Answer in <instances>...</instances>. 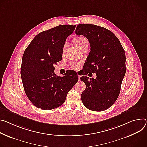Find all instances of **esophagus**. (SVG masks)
Masks as SVG:
<instances>
[{
	"mask_svg": "<svg viewBox=\"0 0 147 147\" xmlns=\"http://www.w3.org/2000/svg\"><path fill=\"white\" fill-rule=\"evenodd\" d=\"M78 81L80 80V75H79L78 74Z\"/></svg>",
	"mask_w": 147,
	"mask_h": 147,
	"instance_id": "obj_1",
	"label": "esophagus"
}]
</instances>
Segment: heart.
<instances>
[{"label":"heart","instance_id":"obj_1","mask_svg":"<svg viewBox=\"0 0 147 147\" xmlns=\"http://www.w3.org/2000/svg\"><path fill=\"white\" fill-rule=\"evenodd\" d=\"M74 43L76 45V46L77 47H78L79 49L82 48L83 46H84L85 45H88V40L83 36H80V37H78L76 38H75L74 40ZM67 44L65 43L63 49V51H64L65 47H66ZM71 67L73 68H74V69L78 70L80 67V62H74L72 63L71 64Z\"/></svg>","mask_w":147,"mask_h":147}]
</instances>
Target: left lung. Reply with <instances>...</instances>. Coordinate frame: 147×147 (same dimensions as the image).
I'll list each match as a JSON object with an SVG mask.
<instances>
[{
  "instance_id": "left-lung-1",
  "label": "left lung",
  "mask_w": 147,
  "mask_h": 147,
  "mask_svg": "<svg viewBox=\"0 0 147 147\" xmlns=\"http://www.w3.org/2000/svg\"><path fill=\"white\" fill-rule=\"evenodd\" d=\"M76 34L88 39L91 48L84 69L97 76L96 79L89 80L85 76L86 72L81 77L86 86L81 94L82 101L90 110L104 111L115 102L119 94L126 72L125 51L116 36L100 26L78 24Z\"/></svg>"
}]
</instances>
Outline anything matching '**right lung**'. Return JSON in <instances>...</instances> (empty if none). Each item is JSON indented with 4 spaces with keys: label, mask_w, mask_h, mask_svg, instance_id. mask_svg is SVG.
Instances as JSON below:
<instances>
[{
    "label": "right lung",
    "mask_w": 147,
    "mask_h": 147,
    "mask_svg": "<svg viewBox=\"0 0 147 147\" xmlns=\"http://www.w3.org/2000/svg\"><path fill=\"white\" fill-rule=\"evenodd\" d=\"M76 25H59L38 33L26 49L22 57L21 78L26 96L36 107L49 110L59 107L78 81L77 73L67 70L63 77L55 73L62 59L66 38Z\"/></svg>",
    "instance_id": "obj_1"
}]
</instances>
